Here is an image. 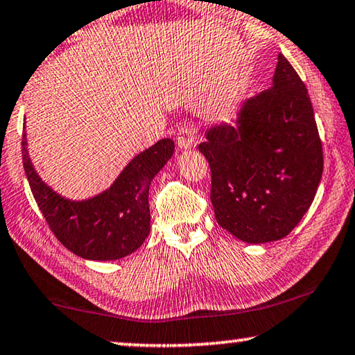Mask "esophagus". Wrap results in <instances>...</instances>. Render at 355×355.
<instances>
[{
	"label": "esophagus",
	"instance_id": "34e87169",
	"mask_svg": "<svg viewBox=\"0 0 355 355\" xmlns=\"http://www.w3.org/2000/svg\"><path fill=\"white\" fill-rule=\"evenodd\" d=\"M195 139H197V130L190 125H182L179 128L178 135H176V142L179 148H189L195 144Z\"/></svg>",
	"mask_w": 355,
	"mask_h": 355
}]
</instances>
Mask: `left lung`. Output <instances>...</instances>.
<instances>
[{
	"mask_svg": "<svg viewBox=\"0 0 355 355\" xmlns=\"http://www.w3.org/2000/svg\"><path fill=\"white\" fill-rule=\"evenodd\" d=\"M237 121L208 130L198 146L216 220L246 243L280 240L309 209L323 171L311 97L284 54L272 88L246 101Z\"/></svg>",
	"mask_w": 355,
	"mask_h": 355,
	"instance_id": "1",
	"label": "left lung"
}]
</instances>
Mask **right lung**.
I'll return each mask as SVG.
<instances>
[{
    "label": "right lung",
    "instance_id": "obj_1",
    "mask_svg": "<svg viewBox=\"0 0 355 355\" xmlns=\"http://www.w3.org/2000/svg\"><path fill=\"white\" fill-rule=\"evenodd\" d=\"M22 160L30 189L49 229L67 250L85 259L112 261L131 254L150 232L148 186L174 152L171 139L132 158L109 190L85 202H70L41 181L27 153Z\"/></svg>",
    "mask_w": 355,
    "mask_h": 355
}]
</instances>
